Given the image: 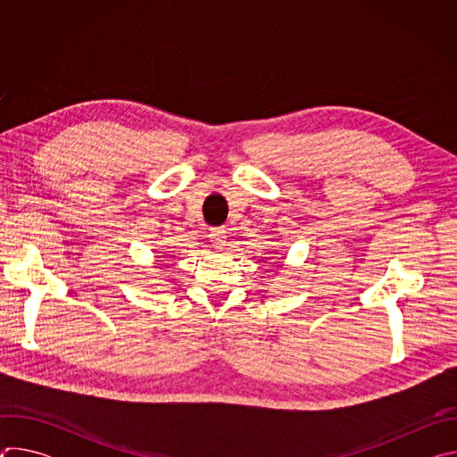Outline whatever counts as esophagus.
I'll return each instance as SVG.
<instances>
[{"instance_id": "34e87169", "label": "esophagus", "mask_w": 457, "mask_h": 457, "mask_svg": "<svg viewBox=\"0 0 457 457\" xmlns=\"http://www.w3.org/2000/svg\"><path fill=\"white\" fill-rule=\"evenodd\" d=\"M228 231L224 229V228H212L210 229V240H212V244L217 247V249H220V247H224L226 245V238H228V235H226Z\"/></svg>"}]
</instances>
